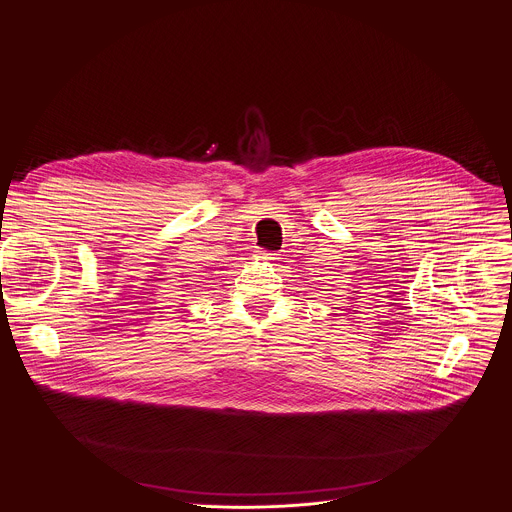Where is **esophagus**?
Returning <instances> with one entry per match:
<instances>
[{"label": "esophagus", "instance_id": "1", "mask_svg": "<svg viewBox=\"0 0 512 512\" xmlns=\"http://www.w3.org/2000/svg\"><path fill=\"white\" fill-rule=\"evenodd\" d=\"M257 257L263 259V261H271V259H275V253L265 251V249H259V251H257Z\"/></svg>", "mask_w": 512, "mask_h": 512}]
</instances>
